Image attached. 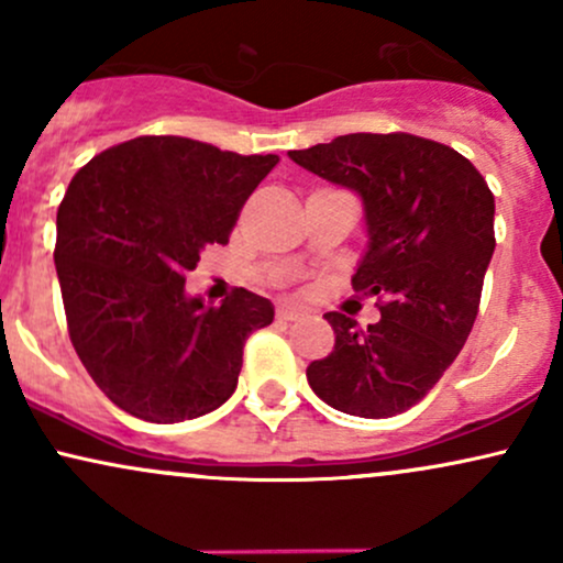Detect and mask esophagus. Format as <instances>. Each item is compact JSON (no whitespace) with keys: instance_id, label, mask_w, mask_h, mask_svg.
<instances>
[{"instance_id":"esophagus-1","label":"esophagus","mask_w":563,"mask_h":563,"mask_svg":"<svg viewBox=\"0 0 563 563\" xmlns=\"http://www.w3.org/2000/svg\"><path fill=\"white\" fill-rule=\"evenodd\" d=\"M303 318V309L294 307V303H280L277 307V320H299Z\"/></svg>"}]
</instances>
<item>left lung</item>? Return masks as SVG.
<instances>
[{"mask_svg": "<svg viewBox=\"0 0 563 563\" xmlns=\"http://www.w3.org/2000/svg\"><path fill=\"white\" fill-rule=\"evenodd\" d=\"M288 158L363 203L367 245L354 290L384 296L360 328L325 312L333 352L307 380L333 410L391 418L434 389L466 344L495 251V198L468 158L416 134H341Z\"/></svg>", "mask_w": 563, "mask_h": 563, "instance_id": "8db88e82", "label": "left lung"}]
</instances>
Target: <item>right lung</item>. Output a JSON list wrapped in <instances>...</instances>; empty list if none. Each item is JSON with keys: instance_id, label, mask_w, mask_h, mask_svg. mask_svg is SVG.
Masks as SVG:
<instances>
[{"instance_id": "right-lung-1", "label": "right lung", "mask_w": 563, "mask_h": 563, "mask_svg": "<svg viewBox=\"0 0 563 563\" xmlns=\"http://www.w3.org/2000/svg\"><path fill=\"white\" fill-rule=\"evenodd\" d=\"M277 161L161 134L121 142L70 179L55 245L70 344L129 416L192 421L235 391L245 339L273 322V301L241 288L214 307L187 294L185 273L228 243Z\"/></svg>"}]
</instances>
